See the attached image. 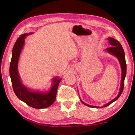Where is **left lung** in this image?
<instances>
[{"instance_id":"obj_1","label":"left lung","mask_w":135,"mask_h":135,"mask_svg":"<svg viewBox=\"0 0 135 135\" xmlns=\"http://www.w3.org/2000/svg\"><path fill=\"white\" fill-rule=\"evenodd\" d=\"M108 41H109V44H110L112 46L111 47L107 48L105 49V51H107L108 53L112 54V55L116 57L117 59L118 60L119 62L120 65H121V86H120L119 88V91L118 94V95L115 97V99L112 100L111 101L108 102L107 104H104V105L102 106V107H99V106H93L91 105H89L88 104H86L85 103L82 101V100L80 99L82 103H83L84 105L88 106V107H90L91 108H103V107H105L111 104V103H113L115 101L118 99L120 96L121 95V94L123 91V89H124V81H125V78L127 75V64H126V61H125V53L124 50L123 49L122 46H121V44L118 41L114 39L113 38H108Z\"/></svg>"}]
</instances>
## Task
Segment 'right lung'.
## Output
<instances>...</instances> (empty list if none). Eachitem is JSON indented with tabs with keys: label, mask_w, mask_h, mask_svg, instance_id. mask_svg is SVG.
Returning <instances> with one entry per match:
<instances>
[{
	"label": "right lung",
	"mask_w": 135,
	"mask_h": 135,
	"mask_svg": "<svg viewBox=\"0 0 135 135\" xmlns=\"http://www.w3.org/2000/svg\"><path fill=\"white\" fill-rule=\"evenodd\" d=\"M33 33H24L17 39L12 50V57L10 65V76L13 90L18 98L27 105L35 108H45L49 107L56 100L57 88L61 78L54 77L52 84L47 91L32 90L22 84L18 71V64L20 54L25 44V38Z\"/></svg>",
	"instance_id": "1"
}]
</instances>
